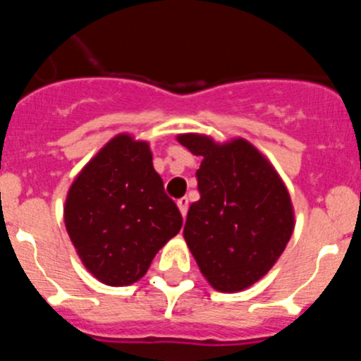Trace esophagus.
I'll return each instance as SVG.
<instances>
[{
	"label": "esophagus",
	"instance_id": "34e87169",
	"mask_svg": "<svg viewBox=\"0 0 361 361\" xmlns=\"http://www.w3.org/2000/svg\"><path fill=\"white\" fill-rule=\"evenodd\" d=\"M188 204H190L188 197H180V199L177 200V206L178 209H180V213H183V216L188 215Z\"/></svg>",
	"mask_w": 361,
	"mask_h": 361
}]
</instances>
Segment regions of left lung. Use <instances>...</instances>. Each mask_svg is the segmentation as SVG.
Returning <instances> with one entry per match:
<instances>
[{
    "label": "left lung",
    "instance_id": "8db88e82",
    "mask_svg": "<svg viewBox=\"0 0 361 361\" xmlns=\"http://www.w3.org/2000/svg\"><path fill=\"white\" fill-rule=\"evenodd\" d=\"M178 142L202 157L200 199L188 209L184 238L216 291L235 293L262 279L295 228L289 193L275 168L244 139L216 145L186 133Z\"/></svg>",
    "mask_w": 361,
    "mask_h": 361
}]
</instances>
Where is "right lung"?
<instances>
[{
	"mask_svg": "<svg viewBox=\"0 0 361 361\" xmlns=\"http://www.w3.org/2000/svg\"><path fill=\"white\" fill-rule=\"evenodd\" d=\"M65 224L79 258L106 286L145 276L183 226L177 204L153 170L148 142L114 137L82 168L65 204Z\"/></svg>",
	"mask_w": 361,
	"mask_h": 361,
	"instance_id": "right-lung-1",
	"label": "right lung"
}]
</instances>
